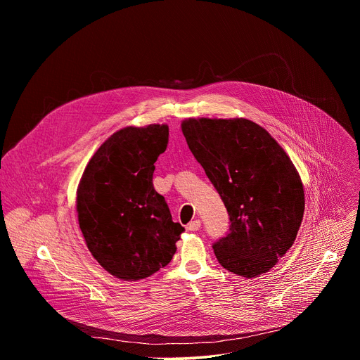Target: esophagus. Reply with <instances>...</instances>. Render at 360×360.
<instances>
[{
	"label": "esophagus",
	"instance_id": "1",
	"mask_svg": "<svg viewBox=\"0 0 360 360\" xmlns=\"http://www.w3.org/2000/svg\"><path fill=\"white\" fill-rule=\"evenodd\" d=\"M186 229H188V231H191V232H196V231H199V229H200V221H199V219L191 221V222L188 224Z\"/></svg>",
	"mask_w": 360,
	"mask_h": 360
}]
</instances>
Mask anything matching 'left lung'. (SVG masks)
<instances>
[{
    "label": "left lung",
    "instance_id": "1",
    "mask_svg": "<svg viewBox=\"0 0 360 360\" xmlns=\"http://www.w3.org/2000/svg\"><path fill=\"white\" fill-rule=\"evenodd\" d=\"M182 132L229 215V232L212 248L239 276L274 268L293 245L304 211L302 181L281 145L249 120L189 118Z\"/></svg>",
    "mask_w": 360,
    "mask_h": 360
}]
</instances>
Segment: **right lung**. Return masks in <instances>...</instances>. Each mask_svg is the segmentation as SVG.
<instances>
[{
  "instance_id": "right-lung-1",
  "label": "right lung",
  "mask_w": 360,
  "mask_h": 360,
  "mask_svg": "<svg viewBox=\"0 0 360 360\" xmlns=\"http://www.w3.org/2000/svg\"><path fill=\"white\" fill-rule=\"evenodd\" d=\"M168 125L128 127L111 135L88 162L77 192L78 222L98 264L124 281L167 266L185 231L153 188Z\"/></svg>"
}]
</instances>
